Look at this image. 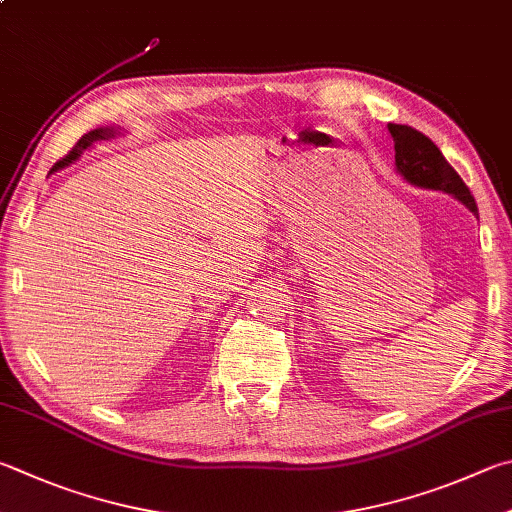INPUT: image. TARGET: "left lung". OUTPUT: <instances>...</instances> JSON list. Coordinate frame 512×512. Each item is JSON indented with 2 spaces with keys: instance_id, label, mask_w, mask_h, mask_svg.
<instances>
[{
  "instance_id": "obj_1",
  "label": "left lung",
  "mask_w": 512,
  "mask_h": 512,
  "mask_svg": "<svg viewBox=\"0 0 512 512\" xmlns=\"http://www.w3.org/2000/svg\"><path fill=\"white\" fill-rule=\"evenodd\" d=\"M387 129L394 138L396 170L407 183L425 190L448 192L477 215V203L470 194L468 185L454 172V167L445 161V156L430 138L410 125L389 123Z\"/></svg>"
}]
</instances>
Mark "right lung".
<instances>
[{
  "instance_id": "add662e5",
  "label": "right lung",
  "mask_w": 512,
  "mask_h": 512,
  "mask_svg": "<svg viewBox=\"0 0 512 512\" xmlns=\"http://www.w3.org/2000/svg\"><path fill=\"white\" fill-rule=\"evenodd\" d=\"M116 134V129L114 127H98V129H94V132H89V134H85L80 138V141L73 145V150L64 156L62 161H58L55 163L53 167H51V172H58V170H62V167H67L69 163H73V161H78L80 159V154L87 150V147H91L94 145L96 141H102V138H111Z\"/></svg>"
}]
</instances>
